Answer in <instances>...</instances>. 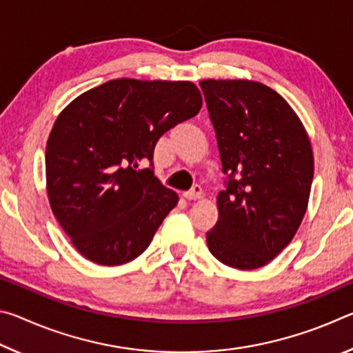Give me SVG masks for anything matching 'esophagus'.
<instances>
[{"label":"esophagus","mask_w":353,"mask_h":353,"mask_svg":"<svg viewBox=\"0 0 353 353\" xmlns=\"http://www.w3.org/2000/svg\"><path fill=\"white\" fill-rule=\"evenodd\" d=\"M201 196H202V188L199 187V185H194V187L191 188L190 191L183 193V198L187 201H196V199H199Z\"/></svg>","instance_id":"34e87169"}]
</instances>
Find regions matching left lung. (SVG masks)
<instances>
[{"instance_id":"1","label":"left lung","mask_w":353,"mask_h":353,"mask_svg":"<svg viewBox=\"0 0 353 353\" xmlns=\"http://www.w3.org/2000/svg\"><path fill=\"white\" fill-rule=\"evenodd\" d=\"M199 85L227 176L208 249L227 266L256 270L288 246L307 212L312 143L290 104L265 83L207 79Z\"/></svg>"}]
</instances>
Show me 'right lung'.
Masks as SVG:
<instances>
[{
    "label": "right lung",
    "mask_w": 353,
    "mask_h": 353,
    "mask_svg": "<svg viewBox=\"0 0 353 353\" xmlns=\"http://www.w3.org/2000/svg\"><path fill=\"white\" fill-rule=\"evenodd\" d=\"M201 107L193 82L123 77L82 93L57 117L46 143L48 199L87 260L124 265L151 244L179 201L154 176V148Z\"/></svg>",
    "instance_id": "obj_1"
}]
</instances>
